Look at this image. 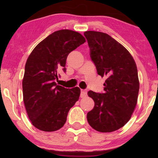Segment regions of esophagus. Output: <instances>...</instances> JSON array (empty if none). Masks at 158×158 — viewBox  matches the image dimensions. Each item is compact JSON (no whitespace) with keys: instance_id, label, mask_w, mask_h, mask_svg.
I'll return each instance as SVG.
<instances>
[{"instance_id":"1","label":"esophagus","mask_w":158,"mask_h":158,"mask_svg":"<svg viewBox=\"0 0 158 158\" xmlns=\"http://www.w3.org/2000/svg\"><path fill=\"white\" fill-rule=\"evenodd\" d=\"M87 96V90H81V98H84Z\"/></svg>"}]
</instances>
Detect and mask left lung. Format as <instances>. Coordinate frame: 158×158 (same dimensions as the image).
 I'll list each match as a JSON object with an SVG mask.
<instances>
[{
	"label": "left lung",
	"instance_id": "1",
	"mask_svg": "<svg viewBox=\"0 0 158 158\" xmlns=\"http://www.w3.org/2000/svg\"><path fill=\"white\" fill-rule=\"evenodd\" d=\"M90 55L101 77L106 76L104 93L88 92L94 109L87 114L90 126L100 132H111L124 127L135 109L139 83L132 56L125 47L103 32L84 33Z\"/></svg>",
	"mask_w": 158,
	"mask_h": 158
}]
</instances>
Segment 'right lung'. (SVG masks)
<instances>
[{"label": "right lung", "mask_w": 158, "mask_h": 158, "mask_svg": "<svg viewBox=\"0 0 158 158\" xmlns=\"http://www.w3.org/2000/svg\"><path fill=\"white\" fill-rule=\"evenodd\" d=\"M85 39L68 29L56 31L36 45L26 62L22 88L23 103L31 124L44 131H55L65 124L81 89L57 85L58 70L66 71L69 54Z\"/></svg>", "instance_id": "1"}]
</instances>
